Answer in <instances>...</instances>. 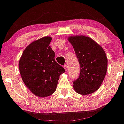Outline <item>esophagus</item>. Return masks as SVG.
<instances>
[{
    "instance_id": "esophagus-1",
    "label": "esophagus",
    "mask_w": 124,
    "mask_h": 124,
    "mask_svg": "<svg viewBox=\"0 0 124 124\" xmlns=\"http://www.w3.org/2000/svg\"><path fill=\"white\" fill-rule=\"evenodd\" d=\"M64 69H65L66 70H68V65H66H66H64Z\"/></svg>"
}]
</instances>
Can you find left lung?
<instances>
[{
    "mask_svg": "<svg viewBox=\"0 0 124 124\" xmlns=\"http://www.w3.org/2000/svg\"><path fill=\"white\" fill-rule=\"evenodd\" d=\"M68 39L81 68L78 78L73 82L74 89L80 94H92L100 88L107 73L108 60L105 52L88 36H71Z\"/></svg>",
    "mask_w": 124,
    "mask_h": 124,
    "instance_id": "1",
    "label": "left lung"
}]
</instances>
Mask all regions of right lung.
<instances>
[{
    "mask_svg": "<svg viewBox=\"0 0 124 124\" xmlns=\"http://www.w3.org/2000/svg\"><path fill=\"white\" fill-rule=\"evenodd\" d=\"M49 36L33 41L20 58L19 68L23 83L35 95L45 97L55 91L60 75L65 72L55 60Z\"/></svg>",
    "mask_w": 124,
    "mask_h": 124,
    "instance_id": "add662e5",
    "label": "right lung"
}]
</instances>
